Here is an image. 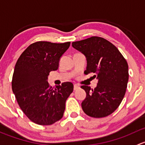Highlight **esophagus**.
<instances>
[{
    "label": "esophagus",
    "mask_w": 145,
    "mask_h": 145,
    "mask_svg": "<svg viewBox=\"0 0 145 145\" xmlns=\"http://www.w3.org/2000/svg\"><path fill=\"white\" fill-rule=\"evenodd\" d=\"M79 88H80V86H79L78 85H77V84L74 85V91H76L77 89H78Z\"/></svg>",
    "instance_id": "esophagus-1"
}]
</instances>
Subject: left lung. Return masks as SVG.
<instances>
[{
  "instance_id": "obj_1",
  "label": "left lung",
  "mask_w": 145,
  "mask_h": 145,
  "mask_svg": "<svg viewBox=\"0 0 145 145\" xmlns=\"http://www.w3.org/2000/svg\"><path fill=\"white\" fill-rule=\"evenodd\" d=\"M72 46L86 56L84 74L94 73L93 77L98 80L94 89L81 86L86 93L82 103L83 111L94 118L110 115L117 110L126 93L129 76L127 61L114 44L101 37L73 42Z\"/></svg>"
}]
</instances>
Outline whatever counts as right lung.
Segmentation results:
<instances>
[{
	"label": "right lung",
	"instance_id": "obj_1",
	"mask_svg": "<svg viewBox=\"0 0 145 145\" xmlns=\"http://www.w3.org/2000/svg\"><path fill=\"white\" fill-rule=\"evenodd\" d=\"M70 44V42H36L24 51L16 63L12 91L23 112L37 124L52 125L63 116L72 83L66 82L54 89L47 77L51 71L59 68L60 58Z\"/></svg>",
	"mask_w": 145,
	"mask_h": 145
}]
</instances>
